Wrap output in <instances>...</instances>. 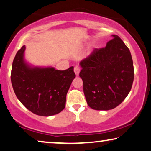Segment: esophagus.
<instances>
[{
  "instance_id": "1",
  "label": "esophagus",
  "mask_w": 151,
  "mask_h": 151,
  "mask_svg": "<svg viewBox=\"0 0 151 151\" xmlns=\"http://www.w3.org/2000/svg\"><path fill=\"white\" fill-rule=\"evenodd\" d=\"M80 71V67H78V66H76V67H74V72H75L76 76H79Z\"/></svg>"
}]
</instances>
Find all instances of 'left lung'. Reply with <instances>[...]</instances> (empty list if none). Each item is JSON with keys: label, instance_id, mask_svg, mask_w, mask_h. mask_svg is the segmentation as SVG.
<instances>
[{"label": "left lung", "instance_id": "1", "mask_svg": "<svg viewBox=\"0 0 151 151\" xmlns=\"http://www.w3.org/2000/svg\"><path fill=\"white\" fill-rule=\"evenodd\" d=\"M80 65L84 93L91 109L111 110L129 93L134 79L133 59L117 35H113L106 47L95 49Z\"/></svg>", "mask_w": 151, "mask_h": 151}]
</instances>
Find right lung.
<instances>
[{
    "instance_id": "add662e5",
    "label": "right lung",
    "mask_w": 151,
    "mask_h": 151,
    "mask_svg": "<svg viewBox=\"0 0 151 151\" xmlns=\"http://www.w3.org/2000/svg\"><path fill=\"white\" fill-rule=\"evenodd\" d=\"M25 46L12 64L11 81L16 97L31 112L51 116L65 109L66 96L76 77L73 67L60 71L53 67H32L24 60Z\"/></svg>"
}]
</instances>
